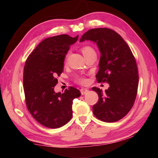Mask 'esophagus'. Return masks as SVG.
Returning <instances> with one entry per match:
<instances>
[{
  "label": "esophagus",
  "mask_w": 158,
  "mask_h": 158,
  "mask_svg": "<svg viewBox=\"0 0 158 158\" xmlns=\"http://www.w3.org/2000/svg\"><path fill=\"white\" fill-rule=\"evenodd\" d=\"M88 92V89H87L85 88H82L81 89V94L82 95H85V94Z\"/></svg>",
  "instance_id": "34e87169"
}]
</instances>
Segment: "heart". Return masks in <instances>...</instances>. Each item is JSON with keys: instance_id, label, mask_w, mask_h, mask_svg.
I'll return each mask as SVG.
<instances>
[{"instance_id": "heart-1", "label": "heart", "mask_w": 158, "mask_h": 158, "mask_svg": "<svg viewBox=\"0 0 158 158\" xmlns=\"http://www.w3.org/2000/svg\"><path fill=\"white\" fill-rule=\"evenodd\" d=\"M81 51L83 53V55H84V56H86L89 54H91V53H95L94 49L92 47H90L89 45H85V46L82 47ZM77 81L80 83H81V84H84V83H86L87 81L85 78H83V77H79V78L77 79Z\"/></svg>"}]
</instances>
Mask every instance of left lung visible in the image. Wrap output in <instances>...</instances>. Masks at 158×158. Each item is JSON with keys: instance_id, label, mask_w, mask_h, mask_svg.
Instances as JSON below:
<instances>
[{"instance_id": "obj_1", "label": "left lung", "mask_w": 158, "mask_h": 158, "mask_svg": "<svg viewBox=\"0 0 158 158\" xmlns=\"http://www.w3.org/2000/svg\"><path fill=\"white\" fill-rule=\"evenodd\" d=\"M85 40L96 43L100 52L97 81L109 84L104 92L92 88L98 94V102L93 106L94 115L102 122H117L132 109L136 97L139 73L135 58L126 41L111 29H90L80 42Z\"/></svg>"}]
</instances>
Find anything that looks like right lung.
<instances>
[{"label": "right lung", "mask_w": 158, "mask_h": 158, "mask_svg": "<svg viewBox=\"0 0 158 158\" xmlns=\"http://www.w3.org/2000/svg\"><path fill=\"white\" fill-rule=\"evenodd\" d=\"M79 36L60 35L41 41L26 60L23 69V90L27 108L41 125L58 128L73 116V100L81 96L70 87L63 94L54 92L56 77L63 72L65 56Z\"/></svg>", "instance_id": "obj_1"}]
</instances>
